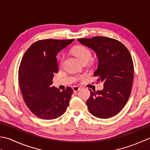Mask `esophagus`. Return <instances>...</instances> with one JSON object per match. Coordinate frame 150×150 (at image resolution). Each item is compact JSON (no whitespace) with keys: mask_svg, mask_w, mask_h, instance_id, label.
<instances>
[{"mask_svg":"<svg viewBox=\"0 0 150 150\" xmlns=\"http://www.w3.org/2000/svg\"><path fill=\"white\" fill-rule=\"evenodd\" d=\"M80 88L78 87V86H74L73 87V91L74 92H77L79 90H80Z\"/></svg>","mask_w":150,"mask_h":150,"instance_id":"esophagus-1","label":"esophagus"}]
</instances>
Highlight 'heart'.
Instances as JSON below:
<instances>
[{
  "mask_svg": "<svg viewBox=\"0 0 150 150\" xmlns=\"http://www.w3.org/2000/svg\"><path fill=\"white\" fill-rule=\"evenodd\" d=\"M73 53H74L75 56L82 62L90 60L92 57L90 50L84 46H79L76 47L73 50ZM62 60L63 59L61 60V62H62Z\"/></svg>",
  "mask_w": 150,
  "mask_h": 150,
  "instance_id": "b5f03b06",
  "label": "heart"
}]
</instances>
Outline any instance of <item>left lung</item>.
<instances>
[{
    "instance_id": "left-lung-1",
    "label": "left lung",
    "mask_w": 150,
    "mask_h": 150,
    "mask_svg": "<svg viewBox=\"0 0 150 150\" xmlns=\"http://www.w3.org/2000/svg\"><path fill=\"white\" fill-rule=\"evenodd\" d=\"M78 41L96 53L98 65L94 77L104 83L103 90L90 91L86 101L89 111L100 119L116 115L128 102L132 91L133 62L129 52L120 41L109 37L97 36Z\"/></svg>"
}]
</instances>
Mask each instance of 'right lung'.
I'll return each mask as SVG.
<instances>
[{"label":"right lung","mask_w":150,"mask_h":150,"mask_svg":"<svg viewBox=\"0 0 150 150\" xmlns=\"http://www.w3.org/2000/svg\"><path fill=\"white\" fill-rule=\"evenodd\" d=\"M74 39H45L35 42L22 57L18 82L26 106L35 115L46 120L61 116L69 106L73 90L60 91L52 86L53 74L58 73L57 55Z\"/></svg>","instance_id":"obj_1"}]
</instances>
